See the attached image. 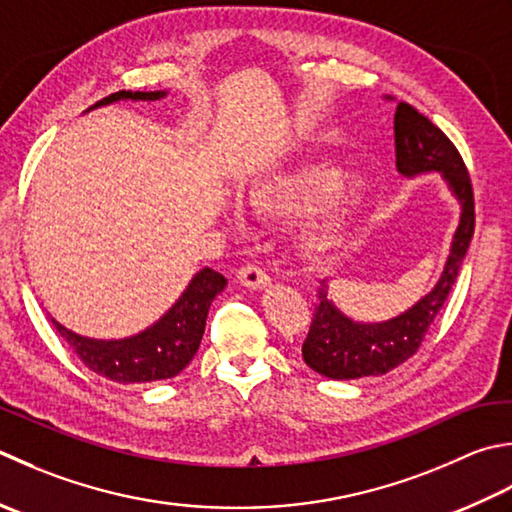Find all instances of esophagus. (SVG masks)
I'll return each mask as SVG.
<instances>
[{
    "mask_svg": "<svg viewBox=\"0 0 512 512\" xmlns=\"http://www.w3.org/2000/svg\"><path fill=\"white\" fill-rule=\"evenodd\" d=\"M237 279L246 288H264L270 282L268 273L257 262H248V264H244L242 268H239L237 270Z\"/></svg>",
    "mask_w": 512,
    "mask_h": 512,
    "instance_id": "obj_1",
    "label": "esophagus"
}]
</instances>
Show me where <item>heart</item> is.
<instances>
[{
    "label": "heart",
    "instance_id": "b5f03b06",
    "mask_svg": "<svg viewBox=\"0 0 512 512\" xmlns=\"http://www.w3.org/2000/svg\"><path fill=\"white\" fill-rule=\"evenodd\" d=\"M344 173L326 162H308L266 179H257L246 190V199L257 215L286 219L308 213L335 193ZM366 202V186L350 184L302 233V246L310 255H324L337 248L350 224Z\"/></svg>",
    "mask_w": 512,
    "mask_h": 512
}]
</instances>
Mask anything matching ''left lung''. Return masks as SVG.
I'll list each match as a JSON object with an SVG mask.
<instances>
[{"label":"left lung","mask_w":512,"mask_h":512,"mask_svg":"<svg viewBox=\"0 0 512 512\" xmlns=\"http://www.w3.org/2000/svg\"><path fill=\"white\" fill-rule=\"evenodd\" d=\"M395 150L397 168L402 175H419L439 170L462 202V219L450 246L444 275L430 293L384 324H355L328 302L326 284L317 288V306L313 310L308 335L304 339V362L330 379H357L368 375H386L417 353L448 299L459 268L475 233V195L470 173L457 146L426 115L408 102L397 104L395 113Z\"/></svg>","instance_id":"obj_1"}]
</instances>
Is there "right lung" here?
I'll use <instances>...</instances> for the list:
<instances>
[{"label":"right lung","instance_id":"obj_1","mask_svg":"<svg viewBox=\"0 0 512 512\" xmlns=\"http://www.w3.org/2000/svg\"><path fill=\"white\" fill-rule=\"evenodd\" d=\"M164 97L162 90L142 93V90H119V93L99 99L95 106H104L117 99H139V102H155ZM226 286V277L213 268H204L193 277L177 304L159 319L157 324L146 328L144 333L117 342H102L73 333V330L50 319L57 333L68 346L75 350L82 364L117 384H146L157 379H170L182 373L190 359L195 357L202 342L210 302Z\"/></svg>","mask_w":512,"mask_h":512}]
</instances>
